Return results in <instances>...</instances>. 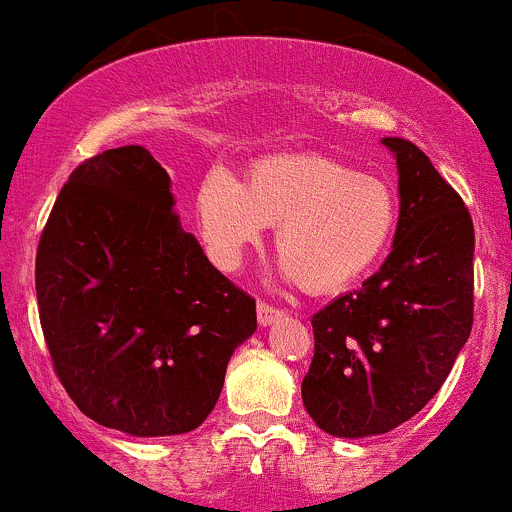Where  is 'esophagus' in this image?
I'll return each instance as SVG.
<instances>
[{
    "label": "esophagus",
    "mask_w": 512,
    "mask_h": 512,
    "mask_svg": "<svg viewBox=\"0 0 512 512\" xmlns=\"http://www.w3.org/2000/svg\"><path fill=\"white\" fill-rule=\"evenodd\" d=\"M286 316V313L281 311V308H273L268 306V303H258L256 306V318H258V326H273L276 321H281V318Z\"/></svg>",
    "instance_id": "esophagus-1"
}]
</instances>
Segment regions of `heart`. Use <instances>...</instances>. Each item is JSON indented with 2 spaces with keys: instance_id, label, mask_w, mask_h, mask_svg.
Instances as JSON below:
<instances>
[{
  "instance_id": "b5f03b06",
  "label": "heart",
  "mask_w": 512,
  "mask_h": 512,
  "mask_svg": "<svg viewBox=\"0 0 512 512\" xmlns=\"http://www.w3.org/2000/svg\"><path fill=\"white\" fill-rule=\"evenodd\" d=\"M194 206L216 266L241 268L266 226H276L278 271L308 293H333L358 281L386 254L398 226L391 186L328 156L261 159L246 186L231 171L211 169Z\"/></svg>"
}]
</instances>
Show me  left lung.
<instances>
[{
	"instance_id": "obj_1",
	"label": "left lung",
	"mask_w": 512,
	"mask_h": 512,
	"mask_svg": "<svg viewBox=\"0 0 512 512\" xmlns=\"http://www.w3.org/2000/svg\"><path fill=\"white\" fill-rule=\"evenodd\" d=\"M396 156V236L358 291L313 316L303 406L336 438L398 428L440 391L473 326V221L463 199L413 141L381 139Z\"/></svg>"
}]
</instances>
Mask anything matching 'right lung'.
I'll list each match as a JSON object with an SVG mask.
<instances>
[{
    "label": "right lung",
    "mask_w": 512,
    "mask_h": 512,
    "mask_svg": "<svg viewBox=\"0 0 512 512\" xmlns=\"http://www.w3.org/2000/svg\"><path fill=\"white\" fill-rule=\"evenodd\" d=\"M174 204L144 146L109 149L72 171L37 249L59 381L84 416L136 438L199 428L256 331V301L216 271Z\"/></svg>",
    "instance_id": "add662e5"
}]
</instances>
